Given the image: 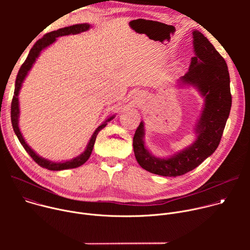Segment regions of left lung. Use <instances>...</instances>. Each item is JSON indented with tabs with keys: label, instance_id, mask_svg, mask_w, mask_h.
Returning <instances> with one entry per match:
<instances>
[{
	"label": "left lung",
	"instance_id": "left-lung-1",
	"mask_svg": "<svg viewBox=\"0 0 250 250\" xmlns=\"http://www.w3.org/2000/svg\"><path fill=\"white\" fill-rule=\"evenodd\" d=\"M192 33L195 56L177 86H192L204 98L203 109L194 127L196 139L183 150L160 158L146 146L142 121L133 136V151L138 164L150 173L165 177L186 174L216 151L231 108L230 80L225 59L202 32L194 29Z\"/></svg>",
	"mask_w": 250,
	"mask_h": 250
}]
</instances>
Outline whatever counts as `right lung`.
Listing matches in <instances>:
<instances>
[{
	"label": "right lung",
	"mask_w": 250,
	"mask_h": 250,
	"mask_svg": "<svg viewBox=\"0 0 250 250\" xmlns=\"http://www.w3.org/2000/svg\"><path fill=\"white\" fill-rule=\"evenodd\" d=\"M91 27V25L89 23H79V24H73L70 26H66L63 28H59L57 30L51 31L47 34H45L44 37L38 41L35 42V44L32 46V48L30 49L25 61L23 62V64L21 65V67L19 70V73L16 79V85H15V93H14V97H13V101H12V105H11V118H12V125H13V128L14 131L16 133V135L18 136L20 142L21 144V146H23V148L25 149V151L30 155V157L37 162L40 166H42V168H46L48 170H52V171H60V170H65V169H71V168H76L79 167L81 165H83L90 157L95 141H96V137L99 133L100 130H102L110 121H112L115 118V115L110 117L109 119H106L104 123H102L101 125H99L96 130L94 131V133L92 134L88 145L86 146V149L84 152H82L80 155H78L77 157L71 159V160H66V161H61V162H53L50 161L48 159H45L42 156H40L37 152H35L33 149L30 148V146L26 144L21 130H20V126H19V118H20V103H19V94L21 88V85L27 75V73L29 72V70L31 69V67L33 66L34 62L37 61V58L40 56L42 50L45 49L47 46H49L50 44H52L53 42H56L57 38L60 37H64V35H69V34H77L83 31H87L89 28Z\"/></svg>",
	"instance_id": "right-lung-1"
}]
</instances>
